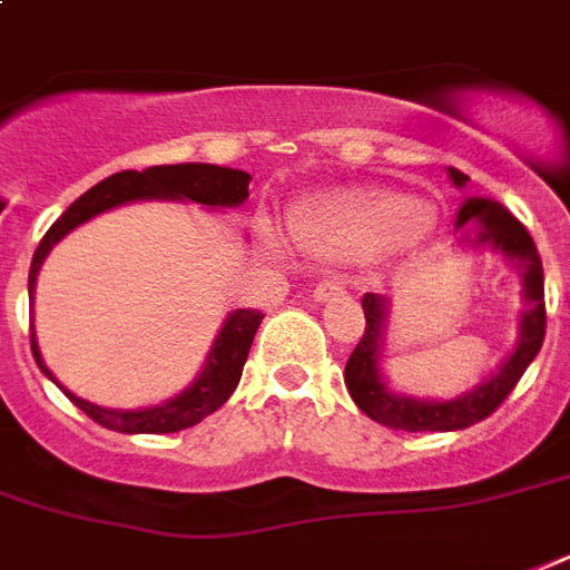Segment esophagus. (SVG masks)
Listing matches in <instances>:
<instances>
[{"mask_svg":"<svg viewBox=\"0 0 570 570\" xmlns=\"http://www.w3.org/2000/svg\"><path fill=\"white\" fill-rule=\"evenodd\" d=\"M340 295H346V281H343V277L320 281L316 289H313V298H316V302H331V298H340Z\"/></svg>","mask_w":570,"mask_h":570,"instance_id":"1","label":"esophagus"}]
</instances>
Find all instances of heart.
Masks as SVG:
<instances>
[{
  "label": "heart",
  "mask_w": 570,
  "mask_h": 570,
  "mask_svg": "<svg viewBox=\"0 0 570 570\" xmlns=\"http://www.w3.org/2000/svg\"><path fill=\"white\" fill-rule=\"evenodd\" d=\"M432 209L399 191L352 186L304 197L293 209V236L320 257L396 254L423 239Z\"/></svg>",
  "instance_id": "1"
}]
</instances>
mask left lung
Masks as SVG:
<instances>
[{
    "mask_svg": "<svg viewBox=\"0 0 570 570\" xmlns=\"http://www.w3.org/2000/svg\"><path fill=\"white\" fill-rule=\"evenodd\" d=\"M450 180L464 189L468 186V174L450 168ZM455 230L461 239L476 245V248H494L500 250L514 268H521L523 275V298H527V311L521 313L518 322V343L514 352L503 361L488 381L479 387L468 390L464 396L446 399V402H434V399H414L393 393L384 384L379 370L381 346H384V320H387V302L384 295L366 293L364 295V316L366 328L364 337L357 340L355 352L348 355L346 364V387L355 399V405L364 411L370 420L390 429H402V432H459L468 425L482 423L491 416L497 407L503 405V399L514 390V384L527 373L532 357L539 355L541 343H544V331H548V313H544V268L535 242L527 233L518 218H514L505 206L488 197H468L459 209L455 218Z\"/></svg>",
    "mask_w": 570,
    "mask_h": 570,
    "instance_id": "obj_1",
    "label": "left lung"
}]
</instances>
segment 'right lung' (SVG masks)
Returning a JSON list of instances; mask_svg holds the SVG:
<instances>
[{
	"label": "right lung",
	"instance_id": "right-lung-1",
	"mask_svg": "<svg viewBox=\"0 0 570 570\" xmlns=\"http://www.w3.org/2000/svg\"><path fill=\"white\" fill-rule=\"evenodd\" d=\"M248 183L250 174L204 163L154 165V168H145V171L111 174L102 183H97L94 189L85 191L82 197H76L73 204L61 213V218L49 227L47 236L40 239L29 268V298L35 295L40 263L47 259L52 245L58 239H65L67 233L76 230L79 224H85L94 215L115 209L120 204H129V200H195V204L204 206H239L248 197ZM259 322H263V313L259 311H233L227 322H224L215 346L209 348L200 375L183 393H177V396L163 402V405L145 407V411H115V407H100L94 405V402L73 396L70 390L58 384L56 375L49 373L47 364H43L35 331H31V355L38 361L40 373L56 381L58 387L65 390V396L79 411L91 416L94 423H100L102 429L124 434H168L180 432V429H191V425L200 423L204 416L218 411L230 399V393L242 379V366L248 361L250 343H254Z\"/></svg>",
	"mask_w": 570,
	"mask_h": 570
}]
</instances>
